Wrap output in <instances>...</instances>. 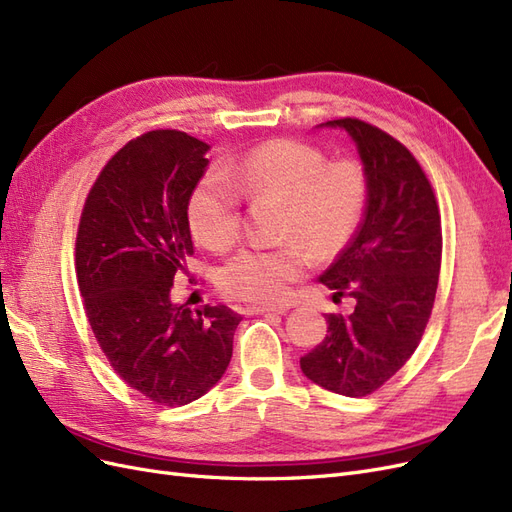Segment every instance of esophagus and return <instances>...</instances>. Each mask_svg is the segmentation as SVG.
I'll return each instance as SVG.
<instances>
[{"label":"esophagus","instance_id":"34e87169","mask_svg":"<svg viewBox=\"0 0 512 512\" xmlns=\"http://www.w3.org/2000/svg\"><path fill=\"white\" fill-rule=\"evenodd\" d=\"M247 314H275V316H284L288 309L282 305H258V307H247Z\"/></svg>","mask_w":512,"mask_h":512}]
</instances>
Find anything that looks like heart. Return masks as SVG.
I'll return each mask as SVG.
<instances>
[{"instance_id":"1","label":"heart","mask_w":512,"mask_h":512,"mask_svg":"<svg viewBox=\"0 0 512 512\" xmlns=\"http://www.w3.org/2000/svg\"><path fill=\"white\" fill-rule=\"evenodd\" d=\"M243 196L284 200L280 245H252L220 269L218 284L232 299L275 303L314 265V253L344 252L359 230L369 181L354 158L327 160L320 147L271 138L247 149L224 173H207L188 198V222L198 241L226 252L243 230Z\"/></svg>"}]
</instances>
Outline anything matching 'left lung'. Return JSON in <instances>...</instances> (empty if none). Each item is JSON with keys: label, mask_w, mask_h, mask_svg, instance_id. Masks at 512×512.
<instances>
[{"label": "left lung", "mask_w": 512, "mask_h": 512, "mask_svg": "<svg viewBox=\"0 0 512 512\" xmlns=\"http://www.w3.org/2000/svg\"><path fill=\"white\" fill-rule=\"evenodd\" d=\"M322 126L352 136L369 196L354 239L320 275L335 301H356L354 312L327 314V335L301 356V369L322 389L365 397L406 365L425 333L442 262L440 207L423 166L397 138L356 117Z\"/></svg>", "instance_id": "obj_1"}]
</instances>
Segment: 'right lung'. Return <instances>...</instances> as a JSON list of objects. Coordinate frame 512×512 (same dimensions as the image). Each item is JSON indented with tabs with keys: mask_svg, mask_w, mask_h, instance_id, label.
Segmentation results:
<instances>
[{
	"mask_svg": "<svg viewBox=\"0 0 512 512\" xmlns=\"http://www.w3.org/2000/svg\"><path fill=\"white\" fill-rule=\"evenodd\" d=\"M209 145L179 130L132 138L85 198L74 262L85 314L115 374L158 406L203 397L230 363L241 316L170 301L194 254L188 198Z\"/></svg>",
	"mask_w": 512,
	"mask_h": 512,
	"instance_id": "add662e5",
	"label": "right lung"
}]
</instances>
